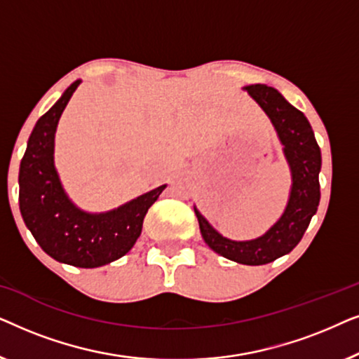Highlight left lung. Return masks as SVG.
I'll list each match as a JSON object with an SVG mask.
<instances>
[{
  "instance_id": "left-lung-1",
  "label": "left lung",
  "mask_w": 359,
  "mask_h": 359,
  "mask_svg": "<svg viewBox=\"0 0 359 359\" xmlns=\"http://www.w3.org/2000/svg\"><path fill=\"white\" fill-rule=\"evenodd\" d=\"M243 90H247L248 95L266 112L284 147V156L292 176L287 205L278 222L266 233L245 242L222 237L196 208L194 212L199 220L204 242L215 253L232 262L258 266L292 252L294 247L301 242L320 201L318 173L322 166V155L307 117L289 104L281 93L266 85H250Z\"/></svg>"
}]
</instances>
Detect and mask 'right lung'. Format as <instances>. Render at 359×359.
I'll list each match as a JSON object with an SVG mask.
<instances>
[{"instance_id": "obj_1", "label": "right lung", "mask_w": 359, "mask_h": 359, "mask_svg": "<svg viewBox=\"0 0 359 359\" xmlns=\"http://www.w3.org/2000/svg\"><path fill=\"white\" fill-rule=\"evenodd\" d=\"M81 80L37 121L19 168V209L26 227L48 257L78 268H97L129 252L140 237L150 205L166 184L109 212L90 214L68 199L53 165L58 119Z\"/></svg>"}]
</instances>
